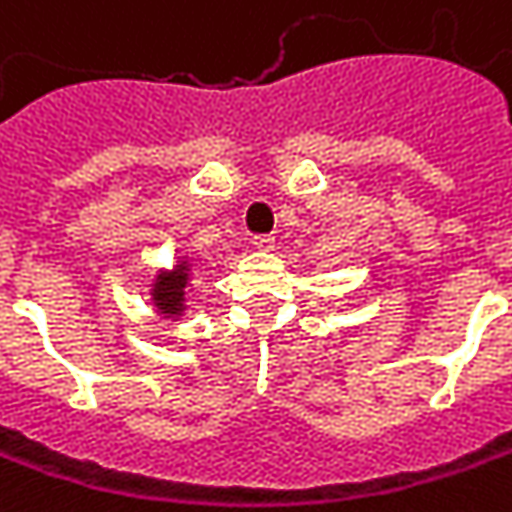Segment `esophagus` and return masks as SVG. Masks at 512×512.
<instances>
[{
  "label": "esophagus",
  "mask_w": 512,
  "mask_h": 512,
  "mask_svg": "<svg viewBox=\"0 0 512 512\" xmlns=\"http://www.w3.org/2000/svg\"><path fill=\"white\" fill-rule=\"evenodd\" d=\"M252 243H255L260 252H269V249H274L272 235H255V238H252Z\"/></svg>",
  "instance_id": "esophagus-1"
}]
</instances>
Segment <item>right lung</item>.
I'll use <instances>...</instances> for the list:
<instances>
[{
	"mask_svg": "<svg viewBox=\"0 0 512 512\" xmlns=\"http://www.w3.org/2000/svg\"><path fill=\"white\" fill-rule=\"evenodd\" d=\"M192 266L189 260H178L172 272H158L152 283V303L164 317H181L186 311V283H189Z\"/></svg>",
	"mask_w": 512,
	"mask_h": 512,
	"instance_id": "obj_1",
	"label": "right lung"
}]
</instances>
